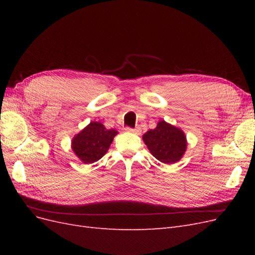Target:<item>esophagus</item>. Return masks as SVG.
I'll use <instances>...</instances> for the list:
<instances>
[{
    "label": "esophagus",
    "instance_id": "34e87169",
    "mask_svg": "<svg viewBox=\"0 0 255 255\" xmlns=\"http://www.w3.org/2000/svg\"><path fill=\"white\" fill-rule=\"evenodd\" d=\"M127 129V132H128V133H133V134H137V135H139L140 133H141V130H140V128H126Z\"/></svg>",
    "mask_w": 255,
    "mask_h": 255
}]
</instances>
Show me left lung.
Listing matches in <instances>:
<instances>
[{"mask_svg": "<svg viewBox=\"0 0 255 255\" xmlns=\"http://www.w3.org/2000/svg\"><path fill=\"white\" fill-rule=\"evenodd\" d=\"M142 139L152 155L164 164L179 161L187 148L183 130L165 120L159 121L155 128L143 134Z\"/></svg>", "mask_w": 255, "mask_h": 255, "instance_id": "1", "label": "left lung"}]
</instances>
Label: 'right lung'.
Wrapping results in <instances>:
<instances>
[{
  "label": "right lung",
  "instance_id": "add662e5",
  "mask_svg": "<svg viewBox=\"0 0 255 255\" xmlns=\"http://www.w3.org/2000/svg\"><path fill=\"white\" fill-rule=\"evenodd\" d=\"M117 134V129H107L101 122L92 121L73 137L71 148L84 164H92L105 155Z\"/></svg>",
  "mask_w": 255,
  "mask_h": 255
}]
</instances>
